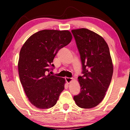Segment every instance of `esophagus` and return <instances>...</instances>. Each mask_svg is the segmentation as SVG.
<instances>
[{
  "instance_id": "1",
  "label": "esophagus",
  "mask_w": 130,
  "mask_h": 130,
  "mask_svg": "<svg viewBox=\"0 0 130 130\" xmlns=\"http://www.w3.org/2000/svg\"><path fill=\"white\" fill-rule=\"evenodd\" d=\"M65 80H66V82H67V83H68V84H69L73 80V78H68V77H66V78H65Z\"/></svg>"
}]
</instances>
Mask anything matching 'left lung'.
Instances as JSON below:
<instances>
[{
    "label": "left lung",
    "instance_id": "1",
    "mask_svg": "<svg viewBox=\"0 0 130 130\" xmlns=\"http://www.w3.org/2000/svg\"><path fill=\"white\" fill-rule=\"evenodd\" d=\"M82 63L83 76L78 77L81 90L74 96L76 105L92 108L103 100L113 71L107 43L96 33L87 28L73 29Z\"/></svg>",
    "mask_w": 130,
    "mask_h": 130
}]
</instances>
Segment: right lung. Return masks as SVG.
Segmentation results:
<instances>
[{
  "mask_svg": "<svg viewBox=\"0 0 130 130\" xmlns=\"http://www.w3.org/2000/svg\"><path fill=\"white\" fill-rule=\"evenodd\" d=\"M68 30L44 29L30 36L21 48L18 63L19 79L31 103L40 109L54 106L64 89L65 80L51 75L55 56L69 43Z\"/></svg>",
  "mask_w": 130,
  "mask_h": 130,
  "instance_id": "add662e5",
  "label": "right lung"
}]
</instances>
